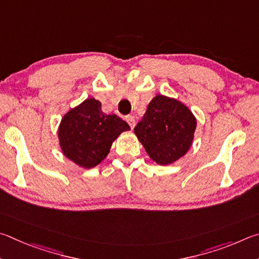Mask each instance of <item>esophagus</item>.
I'll return each mask as SVG.
<instances>
[{
  "mask_svg": "<svg viewBox=\"0 0 259 259\" xmlns=\"http://www.w3.org/2000/svg\"><path fill=\"white\" fill-rule=\"evenodd\" d=\"M126 121L128 122V125L131 126V128H134V126H135V118L133 116H127L126 117Z\"/></svg>",
  "mask_w": 259,
  "mask_h": 259,
  "instance_id": "obj_1",
  "label": "esophagus"
}]
</instances>
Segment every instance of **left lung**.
I'll use <instances>...</instances> for the list:
<instances>
[{
	"instance_id": "8db88e82",
	"label": "left lung",
	"mask_w": 259,
	"mask_h": 259,
	"mask_svg": "<svg viewBox=\"0 0 259 259\" xmlns=\"http://www.w3.org/2000/svg\"><path fill=\"white\" fill-rule=\"evenodd\" d=\"M197 118L183 102L157 94L134 133L152 161L170 165L185 156L193 142Z\"/></svg>"
}]
</instances>
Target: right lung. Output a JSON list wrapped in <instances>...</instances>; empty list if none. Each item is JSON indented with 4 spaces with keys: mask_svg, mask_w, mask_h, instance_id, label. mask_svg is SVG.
Returning a JSON list of instances; mask_svg holds the SVG:
<instances>
[{
    "mask_svg": "<svg viewBox=\"0 0 259 259\" xmlns=\"http://www.w3.org/2000/svg\"><path fill=\"white\" fill-rule=\"evenodd\" d=\"M131 127L116 115H106L101 102L89 98L63 115L58 128L63 155L90 169L106 159L115 140Z\"/></svg>",
    "mask_w": 259,
    "mask_h": 259,
    "instance_id": "add662e5",
    "label": "right lung"
}]
</instances>
